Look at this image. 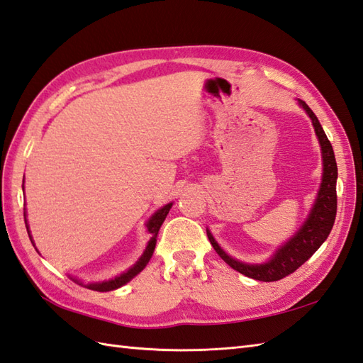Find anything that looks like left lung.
<instances>
[{"mask_svg":"<svg viewBox=\"0 0 363 363\" xmlns=\"http://www.w3.org/2000/svg\"><path fill=\"white\" fill-rule=\"evenodd\" d=\"M298 103L312 120L315 134H317L321 146L323 156L321 186L318 190L317 199H315V204L312 207L309 217L304 221V225L298 229V233L295 235L289 238L282 246H279L265 264H245V262L235 260L234 257L228 256V254L221 250V246L215 242L211 230L207 229V237H209L213 250L218 252V256L225 260L230 268H234L235 272L252 277V279L256 281H279L282 277L296 272V269L303 265L306 260H309L312 257V254L325 243L335 221L338 173L333 145L328 140L317 115L312 112L311 107L304 101H301V99H298Z\"/></svg>","mask_w":363,"mask_h":363,"instance_id":"8db88e82","label":"left lung"}]
</instances>
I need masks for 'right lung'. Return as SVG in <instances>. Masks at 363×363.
<instances>
[{
  "label": "right lung",
  "mask_w": 363,
  "mask_h": 363,
  "mask_svg": "<svg viewBox=\"0 0 363 363\" xmlns=\"http://www.w3.org/2000/svg\"><path fill=\"white\" fill-rule=\"evenodd\" d=\"M172 206H173V203L164 206V207H162V209H159L156 213L152 215V217L148 220V223H146V228H148V233L151 234V238H150L148 245H146V250L143 251L142 257L138 259L135 264H134V267H130L128 272H125V273L117 276V277H113V279L104 281V282H94V284H87V285H84L78 279H73V277H72V279L74 282H78L79 285H84V287H87L90 290H95V291H111V290L120 289L125 284H128L130 279H133V277H135L138 273H140L142 269L146 267V264H148V262H150L152 252H154V248H156L159 229L162 226V223H164V220L167 218V215H168L169 209H172ZM25 223H26V229H28V234H29V226H28V221H26V212H25ZM29 238H30V242H33V237H30V234H29Z\"/></svg>",
  "instance_id": "obj_1"
}]
</instances>
